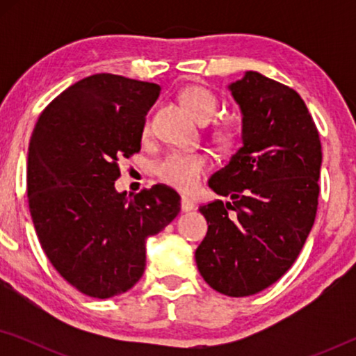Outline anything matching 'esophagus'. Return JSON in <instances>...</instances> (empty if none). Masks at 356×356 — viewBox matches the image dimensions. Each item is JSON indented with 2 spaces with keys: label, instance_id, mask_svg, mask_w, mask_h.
Returning <instances> with one entry per match:
<instances>
[{
  "label": "esophagus",
  "instance_id": "34e87169",
  "mask_svg": "<svg viewBox=\"0 0 356 356\" xmlns=\"http://www.w3.org/2000/svg\"><path fill=\"white\" fill-rule=\"evenodd\" d=\"M196 207V204H194L191 199L189 197H186V196H183L181 197V211L183 212H189V211H193V209Z\"/></svg>",
  "mask_w": 356,
  "mask_h": 356
}]
</instances>
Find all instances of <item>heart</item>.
<instances>
[{
    "label": "heart",
    "mask_w": 356,
    "mask_h": 356,
    "mask_svg": "<svg viewBox=\"0 0 356 356\" xmlns=\"http://www.w3.org/2000/svg\"><path fill=\"white\" fill-rule=\"evenodd\" d=\"M183 104L191 111L194 118L207 123L216 116L218 99L212 90L202 86H191L183 92ZM150 121L145 120L144 133H149ZM213 138L222 147H230L236 140V129L232 124L222 123L213 131ZM209 170V159L199 152H172L155 167V175L160 181L167 183L179 191H191L201 181Z\"/></svg>",
    "instance_id": "1"
}]
</instances>
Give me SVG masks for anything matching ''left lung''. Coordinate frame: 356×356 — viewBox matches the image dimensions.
<instances>
[{
    "label": "left lung",
    "mask_w": 356,
    "mask_h": 356,
    "mask_svg": "<svg viewBox=\"0 0 356 356\" xmlns=\"http://www.w3.org/2000/svg\"><path fill=\"white\" fill-rule=\"evenodd\" d=\"M243 115V145L211 177L220 199L199 207L204 280L227 296L267 289L293 266L313 227L323 162L319 133L298 92L248 71L228 86Z\"/></svg>",
    "instance_id": "1"
}]
</instances>
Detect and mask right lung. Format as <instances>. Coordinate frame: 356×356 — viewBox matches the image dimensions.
<instances>
[{"instance_id":"obj_1","label":"right lung","mask_w":356,"mask_h":356,"mask_svg":"<svg viewBox=\"0 0 356 356\" xmlns=\"http://www.w3.org/2000/svg\"><path fill=\"white\" fill-rule=\"evenodd\" d=\"M160 86L94 74L67 87L38 116L27 159V196L42 250L67 284L92 298L134 286L145 240L179 212L165 184L115 189L118 162L140 150L145 115Z\"/></svg>"}]
</instances>
